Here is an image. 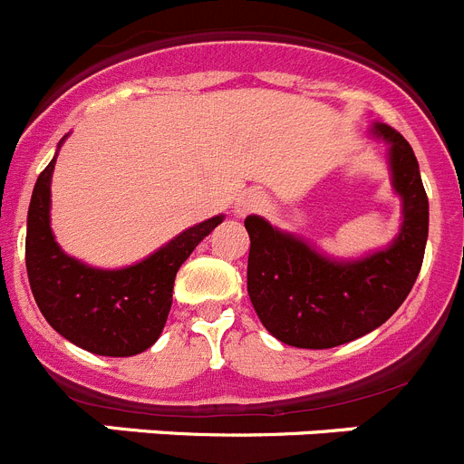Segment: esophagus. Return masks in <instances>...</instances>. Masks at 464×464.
I'll return each instance as SVG.
<instances>
[{
	"label": "esophagus",
	"mask_w": 464,
	"mask_h": 464,
	"mask_svg": "<svg viewBox=\"0 0 464 464\" xmlns=\"http://www.w3.org/2000/svg\"><path fill=\"white\" fill-rule=\"evenodd\" d=\"M265 207H267V197L262 195V192L253 190V192H244V195L239 197L235 211L239 213V216H248V213L262 211Z\"/></svg>",
	"instance_id": "esophagus-1"
}]
</instances>
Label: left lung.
<instances>
[{
  "label": "left lung",
  "instance_id": "obj_1",
  "mask_svg": "<svg viewBox=\"0 0 464 464\" xmlns=\"http://www.w3.org/2000/svg\"><path fill=\"white\" fill-rule=\"evenodd\" d=\"M391 143L392 186L401 197L400 237L385 251L358 262L327 260L260 216L244 220L248 295L262 325L278 342L297 348H332L383 325L411 293L428 241V195L418 160L397 130L376 122Z\"/></svg>",
  "mask_w": 464,
  "mask_h": 464
}]
</instances>
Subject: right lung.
Returning <instances> with one entry per match:
<instances>
[{
	"mask_svg": "<svg viewBox=\"0 0 464 464\" xmlns=\"http://www.w3.org/2000/svg\"><path fill=\"white\" fill-rule=\"evenodd\" d=\"M41 171L27 213L24 265L32 295L55 332L90 353L127 358L153 346L171 309L179 267L195 246L223 223L208 218L125 269H94L60 251L51 232V176Z\"/></svg>",
	"mask_w": 464,
	"mask_h": 464,
	"instance_id": "1",
	"label": "right lung"
}]
</instances>
